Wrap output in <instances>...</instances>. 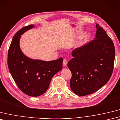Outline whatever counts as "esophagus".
I'll list each match as a JSON object with an SVG mask.
<instances>
[{"instance_id": "1", "label": "esophagus", "mask_w": 120, "mask_h": 120, "mask_svg": "<svg viewBox=\"0 0 120 120\" xmlns=\"http://www.w3.org/2000/svg\"><path fill=\"white\" fill-rule=\"evenodd\" d=\"M68 64V61H67L66 59H64L63 61V65L64 66H65Z\"/></svg>"}]
</instances>
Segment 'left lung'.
Listing matches in <instances>:
<instances>
[{"instance_id": "8db88e82", "label": "left lung", "mask_w": 120, "mask_h": 120, "mask_svg": "<svg viewBox=\"0 0 120 120\" xmlns=\"http://www.w3.org/2000/svg\"><path fill=\"white\" fill-rule=\"evenodd\" d=\"M94 40L74 49L68 66L71 73V90L80 96L88 95L105 85L113 69L115 49L112 40L96 24Z\"/></svg>"}]
</instances>
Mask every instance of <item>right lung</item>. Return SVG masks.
<instances>
[{
  "instance_id": "right-lung-1",
  "label": "right lung",
  "mask_w": 120,
  "mask_h": 120,
  "mask_svg": "<svg viewBox=\"0 0 120 120\" xmlns=\"http://www.w3.org/2000/svg\"><path fill=\"white\" fill-rule=\"evenodd\" d=\"M34 27H23L12 39L8 51V65L19 89L27 95L38 97L47 90L52 78L62 68V58L53 61L34 60L22 52L19 45L21 35Z\"/></svg>"
}]
</instances>
